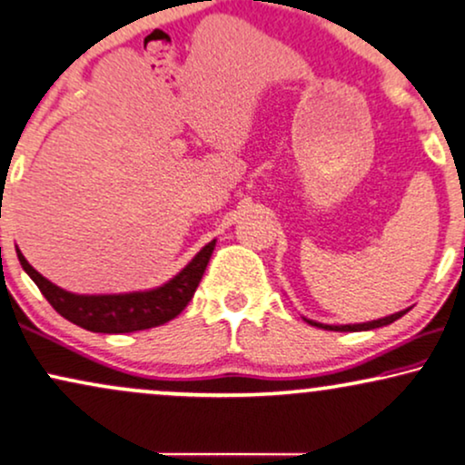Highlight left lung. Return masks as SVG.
Wrapping results in <instances>:
<instances>
[{
  "mask_svg": "<svg viewBox=\"0 0 465 465\" xmlns=\"http://www.w3.org/2000/svg\"><path fill=\"white\" fill-rule=\"evenodd\" d=\"M410 310V307H408ZM403 312H397V313H391V316H384V318H378V321H371V322H361V324H322V322H316V321H310V318H303L307 324H312V327H321L324 331H371V329H378V327H387V324L395 322L397 318H401Z\"/></svg>",
  "mask_w": 465,
  "mask_h": 465,
  "instance_id": "obj_1",
  "label": "left lung"
}]
</instances>
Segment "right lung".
<instances>
[{"mask_svg":"<svg viewBox=\"0 0 465 465\" xmlns=\"http://www.w3.org/2000/svg\"><path fill=\"white\" fill-rule=\"evenodd\" d=\"M215 239L209 241L192 261L171 277L166 284L149 291L119 292V294H76L68 292L40 275L16 247V256L25 273L40 288L48 303L62 313L65 321L94 333H134L152 327H160L177 318L194 297L201 284L209 258L213 254Z\"/></svg>","mask_w":465,"mask_h":465,"instance_id":"1","label":"right lung"}]
</instances>
